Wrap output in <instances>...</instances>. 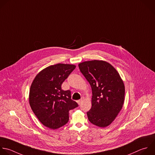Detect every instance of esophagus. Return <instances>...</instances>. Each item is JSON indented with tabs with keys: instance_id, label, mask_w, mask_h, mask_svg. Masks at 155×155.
<instances>
[{
	"instance_id": "esophagus-1",
	"label": "esophagus",
	"mask_w": 155,
	"mask_h": 155,
	"mask_svg": "<svg viewBox=\"0 0 155 155\" xmlns=\"http://www.w3.org/2000/svg\"><path fill=\"white\" fill-rule=\"evenodd\" d=\"M84 97H81V98L80 100H79L77 101L78 104V105H80V104H81V103L84 101Z\"/></svg>"
}]
</instances>
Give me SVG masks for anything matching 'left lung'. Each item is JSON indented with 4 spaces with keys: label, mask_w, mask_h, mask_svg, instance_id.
I'll return each mask as SVG.
<instances>
[{
    "label": "left lung",
    "mask_w": 155,
    "mask_h": 155,
    "mask_svg": "<svg viewBox=\"0 0 155 155\" xmlns=\"http://www.w3.org/2000/svg\"><path fill=\"white\" fill-rule=\"evenodd\" d=\"M78 67L92 89V107L87 112V118L97 127H108L123 107L124 81L117 70L105 61H84L78 64Z\"/></svg>",
    "instance_id": "obj_1"
}]
</instances>
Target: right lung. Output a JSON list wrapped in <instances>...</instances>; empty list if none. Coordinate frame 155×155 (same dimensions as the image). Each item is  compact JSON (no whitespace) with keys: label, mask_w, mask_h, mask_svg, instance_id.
I'll return each instance as SVG.
<instances>
[{"label":"right lung","mask_w":155,"mask_h":155,"mask_svg":"<svg viewBox=\"0 0 155 155\" xmlns=\"http://www.w3.org/2000/svg\"><path fill=\"white\" fill-rule=\"evenodd\" d=\"M76 66L58 63L40 71L34 78L29 92V104L38 120L45 127L58 129L69 121V111L77 107L71 91L61 84Z\"/></svg>","instance_id":"right-lung-1"}]
</instances>
